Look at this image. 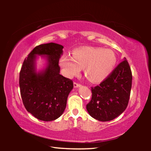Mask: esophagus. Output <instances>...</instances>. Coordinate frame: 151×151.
Instances as JSON below:
<instances>
[{
	"mask_svg": "<svg viewBox=\"0 0 151 151\" xmlns=\"http://www.w3.org/2000/svg\"><path fill=\"white\" fill-rule=\"evenodd\" d=\"M80 86H81L80 84L76 83H74V87H75V88H78V87H80Z\"/></svg>",
	"mask_w": 151,
	"mask_h": 151,
	"instance_id": "1",
	"label": "esophagus"
}]
</instances>
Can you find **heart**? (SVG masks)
Here are the masks:
<instances>
[{"mask_svg": "<svg viewBox=\"0 0 151 151\" xmlns=\"http://www.w3.org/2000/svg\"><path fill=\"white\" fill-rule=\"evenodd\" d=\"M73 57L64 55L59 65L68 77L77 75L84 68L86 77L92 83H99L113 70L116 57L113 51L99 47H84L76 48Z\"/></svg>", "mask_w": 151, "mask_h": 151, "instance_id": "obj_1", "label": "heart"}]
</instances>
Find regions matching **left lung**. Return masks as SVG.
Masks as SVG:
<instances>
[{"mask_svg": "<svg viewBox=\"0 0 151 151\" xmlns=\"http://www.w3.org/2000/svg\"><path fill=\"white\" fill-rule=\"evenodd\" d=\"M132 86V73L126 58L99 86L92 88L88 114L99 121H110L126 109Z\"/></svg>", "mask_w": 151, "mask_h": 151, "instance_id": "8db88e82", "label": "left lung"}]
</instances>
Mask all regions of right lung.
Instances as JSON below:
<instances>
[{"mask_svg": "<svg viewBox=\"0 0 151 151\" xmlns=\"http://www.w3.org/2000/svg\"><path fill=\"white\" fill-rule=\"evenodd\" d=\"M63 46L54 42L36 47L22 64L19 86L22 103L27 111L43 121L57 119L65 111L73 83L60 74L58 61ZM40 55L45 60L38 70L36 61Z\"/></svg>", "mask_w": 151, "mask_h": 151, "instance_id": "add662e5", "label": "right lung"}]
</instances>
